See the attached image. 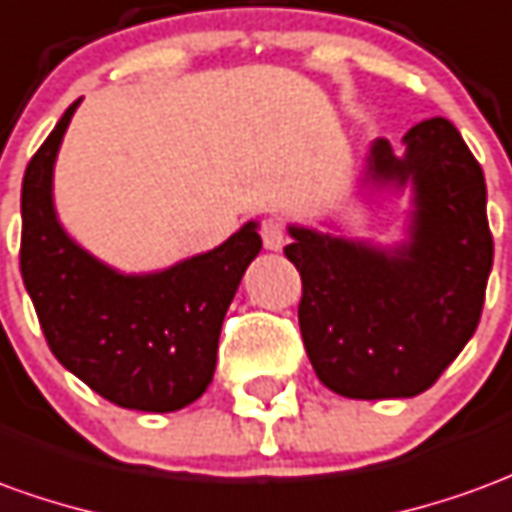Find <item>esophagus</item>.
Listing matches in <instances>:
<instances>
[{
  "label": "esophagus",
  "mask_w": 512,
  "mask_h": 512,
  "mask_svg": "<svg viewBox=\"0 0 512 512\" xmlns=\"http://www.w3.org/2000/svg\"><path fill=\"white\" fill-rule=\"evenodd\" d=\"M260 238H263V246H266L268 252H280L285 241H288V235H285V224L280 219H263L260 221Z\"/></svg>",
  "instance_id": "34e87169"
}]
</instances>
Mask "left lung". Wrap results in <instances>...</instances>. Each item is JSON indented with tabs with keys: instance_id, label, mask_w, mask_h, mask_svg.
<instances>
[{
	"instance_id": "obj_1",
	"label": "left lung",
	"mask_w": 512,
	"mask_h": 512,
	"mask_svg": "<svg viewBox=\"0 0 512 512\" xmlns=\"http://www.w3.org/2000/svg\"><path fill=\"white\" fill-rule=\"evenodd\" d=\"M402 141L405 157L374 141L366 177L413 185L407 244L380 249L288 227L307 357L346 399H407L435 385L480 324L493 266L485 177L455 124L435 116Z\"/></svg>"
}]
</instances>
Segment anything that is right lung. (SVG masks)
Instances as JSON below:
<instances>
[{"label":"right lung","mask_w":512,"mask_h":512,"mask_svg":"<svg viewBox=\"0 0 512 512\" xmlns=\"http://www.w3.org/2000/svg\"><path fill=\"white\" fill-rule=\"evenodd\" d=\"M80 99L63 113L21 182V277L52 355L113 405L171 413L213 380L224 313L260 252L249 221L213 252L155 274H119L60 227L52 169Z\"/></svg>","instance_id":"add662e5"}]
</instances>
